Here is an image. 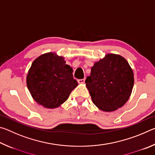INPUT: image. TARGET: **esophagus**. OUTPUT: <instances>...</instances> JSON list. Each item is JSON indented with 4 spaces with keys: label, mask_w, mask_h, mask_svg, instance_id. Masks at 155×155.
<instances>
[{
    "label": "esophagus",
    "mask_w": 155,
    "mask_h": 155,
    "mask_svg": "<svg viewBox=\"0 0 155 155\" xmlns=\"http://www.w3.org/2000/svg\"><path fill=\"white\" fill-rule=\"evenodd\" d=\"M85 78H83V79H78V83H80V84H83V83H85Z\"/></svg>",
    "instance_id": "34e87169"
}]
</instances>
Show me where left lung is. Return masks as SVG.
Returning a JSON list of instances; mask_svg holds the SVG:
<instances>
[{
    "mask_svg": "<svg viewBox=\"0 0 155 155\" xmlns=\"http://www.w3.org/2000/svg\"><path fill=\"white\" fill-rule=\"evenodd\" d=\"M85 83L94 104L103 111H114L129 99L134 74L126 59L110 53L94 63Z\"/></svg>",
    "mask_w": 155,
    "mask_h": 155,
    "instance_id": "obj_1",
    "label": "left lung"
}]
</instances>
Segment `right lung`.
Wrapping results in <instances>:
<instances>
[{"label": "right lung", "mask_w": 155, "mask_h": 155, "mask_svg": "<svg viewBox=\"0 0 155 155\" xmlns=\"http://www.w3.org/2000/svg\"><path fill=\"white\" fill-rule=\"evenodd\" d=\"M72 72L64 57L54 52L36 58L27 76V87L34 101L45 108L59 107L78 85Z\"/></svg>", "instance_id": "1"}]
</instances>
